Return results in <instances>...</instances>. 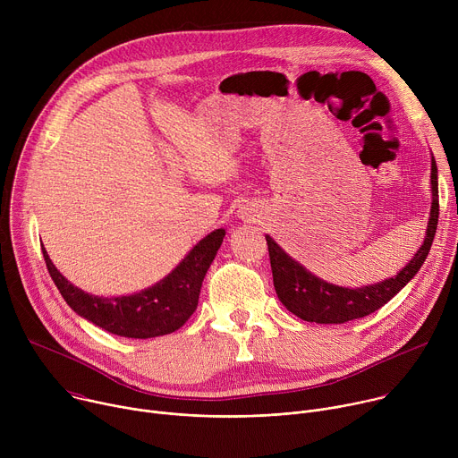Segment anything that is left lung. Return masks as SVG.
<instances>
[{"label":"left lung","mask_w":458,"mask_h":458,"mask_svg":"<svg viewBox=\"0 0 458 458\" xmlns=\"http://www.w3.org/2000/svg\"><path fill=\"white\" fill-rule=\"evenodd\" d=\"M431 193L433 203L424 244L395 277L371 286L350 290L328 284L326 281L311 276L297 260L286 255L284 250L270 235H267L274 286L279 301L299 318L318 324H343L353 318L366 317L384 306L415 277V274L424 265L431 242L435 239L438 223V181L435 157H431Z\"/></svg>","instance_id":"obj_1"}]
</instances>
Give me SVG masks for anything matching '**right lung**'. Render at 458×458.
Instances as JSON below:
<instances>
[{
  "mask_svg": "<svg viewBox=\"0 0 458 458\" xmlns=\"http://www.w3.org/2000/svg\"><path fill=\"white\" fill-rule=\"evenodd\" d=\"M225 233L226 232L219 228L199 241L181 260L179 267L152 288L112 299L89 295L71 284L55 270L47 250H41L54 284L78 315L114 335L152 339L179 330L198 308L203 279Z\"/></svg>",
  "mask_w": 458,
  "mask_h": 458,
  "instance_id": "1",
  "label": "right lung"
}]
</instances>
